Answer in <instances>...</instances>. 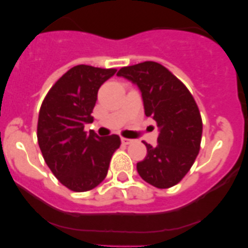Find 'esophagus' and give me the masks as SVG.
I'll return each mask as SVG.
<instances>
[{"mask_svg": "<svg viewBox=\"0 0 248 248\" xmlns=\"http://www.w3.org/2000/svg\"><path fill=\"white\" fill-rule=\"evenodd\" d=\"M121 141L124 145H128V144H131V142H133V140L127 139V138H121Z\"/></svg>", "mask_w": 248, "mask_h": 248, "instance_id": "34e87169", "label": "esophagus"}]
</instances>
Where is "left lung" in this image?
Segmentation results:
<instances>
[{"label": "left lung", "instance_id": "left-lung-1", "mask_svg": "<svg viewBox=\"0 0 248 248\" xmlns=\"http://www.w3.org/2000/svg\"><path fill=\"white\" fill-rule=\"evenodd\" d=\"M141 92L146 116L157 122V142L146 145L147 155L137 163L144 181L157 188L175 186L188 172L201 150L202 122L187 87L162 64L145 61L124 67L116 74Z\"/></svg>", "mask_w": 248, "mask_h": 248}]
</instances>
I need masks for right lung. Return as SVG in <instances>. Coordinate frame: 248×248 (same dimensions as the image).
I'll use <instances>...</instances> for the list:
<instances>
[{
	"label": "right lung",
	"instance_id": "1",
	"mask_svg": "<svg viewBox=\"0 0 248 248\" xmlns=\"http://www.w3.org/2000/svg\"><path fill=\"white\" fill-rule=\"evenodd\" d=\"M116 69L79 64L50 89L42 103L37 138L44 161L62 185L74 192L98 186L108 174L110 159L121 145L116 134L101 137L84 131L91 124L99 87Z\"/></svg>",
	"mask_w": 248,
	"mask_h": 248
}]
</instances>
